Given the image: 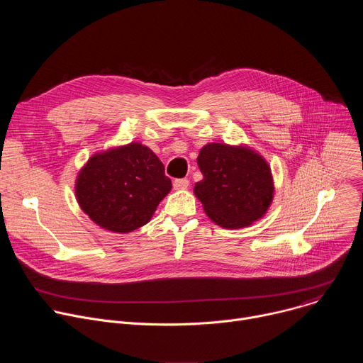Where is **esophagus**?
Wrapping results in <instances>:
<instances>
[{
  "mask_svg": "<svg viewBox=\"0 0 363 363\" xmlns=\"http://www.w3.org/2000/svg\"><path fill=\"white\" fill-rule=\"evenodd\" d=\"M188 185H189V181L185 179V178L174 181V188L175 189H185V188H188Z\"/></svg>",
  "mask_w": 363,
  "mask_h": 363,
  "instance_id": "1",
  "label": "esophagus"
}]
</instances>
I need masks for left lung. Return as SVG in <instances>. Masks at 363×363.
Here are the masks:
<instances>
[{
    "label": "left lung",
    "mask_w": 363,
    "mask_h": 363,
    "mask_svg": "<svg viewBox=\"0 0 363 363\" xmlns=\"http://www.w3.org/2000/svg\"><path fill=\"white\" fill-rule=\"evenodd\" d=\"M196 162L202 179L195 184L194 194L216 224L237 230L267 213L274 184L260 153L244 145L213 142L199 150Z\"/></svg>",
    "instance_id": "1"
}]
</instances>
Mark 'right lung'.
Segmentation results:
<instances>
[{
    "label": "right lung",
    "instance_id": "right-lung-1",
    "mask_svg": "<svg viewBox=\"0 0 363 363\" xmlns=\"http://www.w3.org/2000/svg\"><path fill=\"white\" fill-rule=\"evenodd\" d=\"M171 188L157 155L130 142L94 153L80 169L74 189L80 208L93 223L126 234L149 223Z\"/></svg>",
    "mask_w": 363,
    "mask_h": 363
}]
</instances>
